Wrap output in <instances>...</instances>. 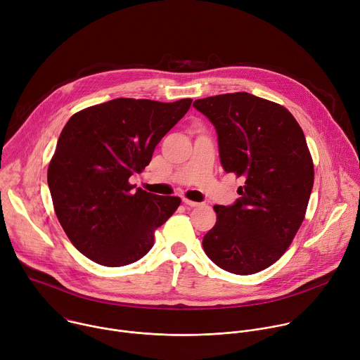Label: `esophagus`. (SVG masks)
I'll list each match as a JSON object with an SVG mask.
<instances>
[{"mask_svg":"<svg viewBox=\"0 0 360 360\" xmlns=\"http://www.w3.org/2000/svg\"><path fill=\"white\" fill-rule=\"evenodd\" d=\"M182 202L186 205V207H191V208H193V207H199V202H195V200H189V199H182Z\"/></svg>","mask_w":360,"mask_h":360,"instance_id":"34e87169","label":"esophagus"}]
</instances>
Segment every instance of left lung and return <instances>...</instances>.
<instances>
[{"label":"left lung","instance_id":"1","mask_svg":"<svg viewBox=\"0 0 360 360\" xmlns=\"http://www.w3.org/2000/svg\"><path fill=\"white\" fill-rule=\"evenodd\" d=\"M217 129L221 164L245 179L240 198L215 205L203 236L208 258L231 274L252 275L275 264L300 228L314 188V162L293 115L248 92L196 99Z\"/></svg>","mask_w":360,"mask_h":360}]
</instances>
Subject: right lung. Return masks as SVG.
<instances>
[{
    "mask_svg": "<svg viewBox=\"0 0 360 360\" xmlns=\"http://www.w3.org/2000/svg\"><path fill=\"white\" fill-rule=\"evenodd\" d=\"M191 104L117 98L74 114L64 127L48 186L63 229L88 259L111 268L139 261L153 246V231L178 210V196L149 193L129 178L149 165Z\"/></svg>",
    "mask_w": 360,
    "mask_h": 360,
    "instance_id": "right-lung-1",
    "label": "right lung"
}]
</instances>
